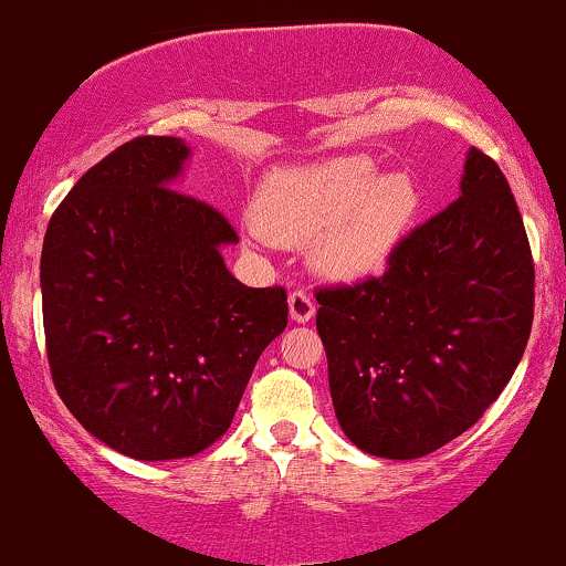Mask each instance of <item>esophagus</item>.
I'll list each match as a JSON object with an SVG mask.
<instances>
[{"mask_svg":"<svg viewBox=\"0 0 566 566\" xmlns=\"http://www.w3.org/2000/svg\"><path fill=\"white\" fill-rule=\"evenodd\" d=\"M290 317L295 319V323H308V319L314 317V301L312 295L303 293V290H295V293H290Z\"/></svg>","mask_w":566,"mask_h":566,"instance_id":"obj_1","label":"esophagus"}]
</instances>
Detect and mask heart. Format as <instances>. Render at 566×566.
<instances>
[{
  "mask_svg": "<svg viewBox=\"0 0 566 566\" xmlns=\"http://www.w3.org/2000/svg\"><path fill=\"white\" fill-rule=\"evenodd\" d=\"M420 192L407 174L377 176L368 157H333L268 176L254 206L260 233L312 247V265L336 282H363L388 268L415 222Z\"/></svg>",
  "mask_w": 566,
  "mask_h": 566,
  "instance_id": "heart-1",
  "label": "heart"
}]
</instances>
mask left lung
<instances>
[{
  "label": "left lung",
  "mask_w": 566,
  "mask_h": 566,
  "mask_svg": "<svg viewBox=\"0 0 566 566\" xmlns=\"http://www.w3.org/2000/svg\"><path fill=\"white\" fill-rule=\"evenodd\" d=\"M317 303L349 442L409 461L461 437L510 382L534 319L532 249L499 165L469 148L455 203L403 238L382 276Z\"/></svg>",
  "instance_id": "8db88e82"
}]
</instances>
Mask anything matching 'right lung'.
Listing matches in <instances>:
<instances>
[{
	"instance_id": "add662e5",
	"label": "right lung",
	"mask_w": 566,
	"mask_h": 566,
	"mask_svg": "<svg viewBox=\"0 0 566 566\" xmlns=\"http://www.w3.org/2000/svg\"><path fill=\"white\" fill-rule=\"evenodd\" d=\"M189 157L181 138L118 146L53 211L40 258L53 385L92 437L138 461L217 442L287 328V293L224 265L228 219L174 189Z\"/></svg>"
}]
</instances>
